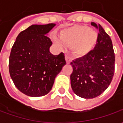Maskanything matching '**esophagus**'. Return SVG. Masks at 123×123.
<instances>
[{"label": "esophagus", "mask_w": 123, "mask_h": 123, "mask_svg": "<svg viewBox=\"0 0 123 123\" xmlns=\"http://www.w3.org/2000/svg\"><path fill=\"white\" fill-rule=\"evenodd\" d=\"M65 59H66V61H67V64H70V62H71V59L68 55H65Z\"/></svg>", "instance_id": "1"}]
</instances>
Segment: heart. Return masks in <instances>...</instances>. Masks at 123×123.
I'll list each match as a JSON object with an SVG mask.
<instances>
[{
	"mask_svg": "<svg viewBox=\"0 0 123 123\" xmlns=\"http://www.w3.org/2000/svg\"><path fill=\"white\" fill-rule=\"evenodd\" d=\"M61 41L64 45L72 47L75 56H82L90 52L98 40V33L86 25H74L67 28L60 34ZM56 44L62 45L59 41Z\"/></svg>",
	"mask_w": 123,
	"mask_h": 123,
	"instance_id": "b5f03b06",
	"label": "heart"
}]
</instances>
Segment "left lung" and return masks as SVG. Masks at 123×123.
Listing matches in <instances>:
<instances>
[{"label": "left lung", "instance_id": "8db88e82", "mask_svg": "<svg viewBox=\"0 0 123 123\" xmlns=\"http://www.w3.org/2000/svg\"><path fill=\"white\" fill-rule=\"evenodd\" d=\"M91 24L99 29L94 49L70 62L73 71L70 83L76 95L92 99L101 95L110 85L115 72V53L112 41L100 24Z\"/></svg>", "mask_w": 123, "mask_h": 123}]
</instances>
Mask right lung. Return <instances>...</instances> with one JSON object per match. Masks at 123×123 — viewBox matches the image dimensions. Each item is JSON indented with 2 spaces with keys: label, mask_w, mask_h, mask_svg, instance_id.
Wrapping results in <instances>:
<instances>
[{
  "label": "right lung",
  "mask_w": 123,
  "mask_h": 123,
  "mask_svg": "<svg viewBox=\"0 0 123 123\" xmlns=\"http://www.w3.org/2000/svg\"><path fill=\"white\" fill-rule=\"evenodd\" d=\"M56 25H31L19 33L9 57V72L16 87L26 95L40 97L47 94L56 75L66 61L63 53L53 55V44L47 35Z\"/></svg>",
  "instance_id": "obj_1"
}]
</instances>
